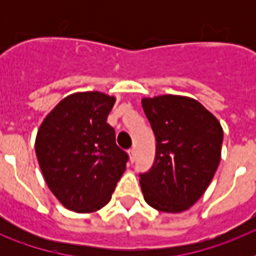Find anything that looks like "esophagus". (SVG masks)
<instances>
[{
    "label": "esophagus",
    "instance_id": "1",
    "mask_svg": "<svg viewBox=\"0 0 256 256\" xmlns=\"http://www.w3.org/2000/svg\"><path fill=\"white\" fill-rule=\"evenodd\" d=\"M128 156H130V160L134 162V156H136V150H134V148H130V150H128Z\"/></svg>",
    "mask_w": 256,
    "mask_h": 256
}]
</instances>
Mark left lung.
Segmentation results:
<instances>
[{"label": "left lung", "instance_id": "obj_1", "mask_svg": "<svg viewBox=\"0 0 256 256\" xmlns=\"http://www.w3.org/2000/svg\"><path fill=\"white\" fill-rule=\"evenodd\" d=\"M142 108L156 140L154 164L140 175L144 200L162 212L188 210L204 194L219 166L222 126L188 96L142 98Z\"/></svg>", "mask_w": 256, "mask_h": 256}]
</instances>
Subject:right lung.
<instances>
[{"label":"right lung","instance_id":"1","mask_svg":"<svg viewBox=\"0 0 256 256\" xmlns=\"http://www.w3.org/2000/svg\"><path fill=\"white\" fill-rule=\"evenodd\" d=\"M116 98L100 92L65 96L42 120L36 154L54 196L76 212L106 206L126 170L128 154L116 146L108 120Z\"/></svg>","mask_w":256,"mask_h":256}]
</instances>
